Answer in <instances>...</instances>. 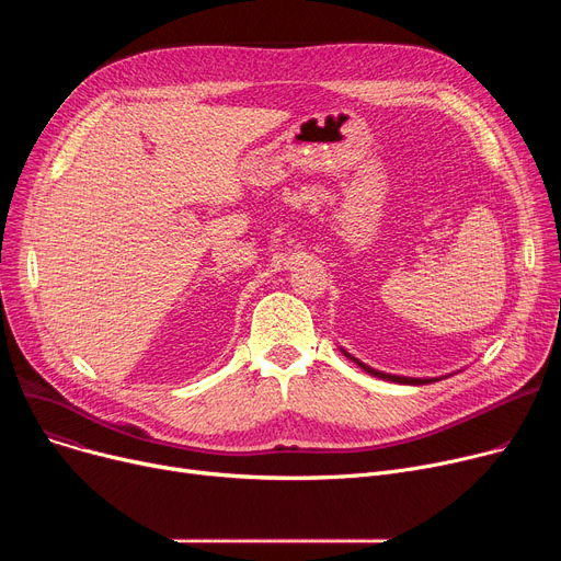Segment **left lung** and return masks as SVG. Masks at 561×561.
<instances>
[{"mask_svg": "<svg viewBox=\"0 0 561 561\" xmlns=\"http://www.w3.org/2000/svg\"><path fill=\"white\" fill-rule=\"evenodd\" d=\"M345 357H350L352 362H355L359 368H364L366 373H370L373 377H381V379H389V381H396V385H414V387H419V385H430V381H436V377H402V375H389V373H381V370H375V368H370V366H366V364H362L359 359H355L352 355H347L345 350H341Z\"/></svg>", "mask_w": 561, "mask_h": 561, "instance_id": "obj_1", "label": "left lung"}]
</instances>
